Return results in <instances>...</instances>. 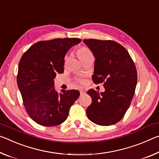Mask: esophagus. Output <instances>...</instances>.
Returning a JSON list of instances; mask_svg holds the SVG:
<instances>
[{
  "label": "esophagus",
  "mask_w": 159,
  "mask_h": 159,
  "mask_svg": "<svg viewBox=\"0 0 159 159\" xmlns=\"http://www.w3.org/2000/svg\"><path fill=\"white\" fill-rule=\"evenodd\" d=\"M84 93H85V91L84 89L80 90V94L82 95V94H84Z\"/></svg>",
  "instance_id": "34e87169"
}]
</instances>
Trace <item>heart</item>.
<instances>
[{
	"mask_svg": "<svg viewBox=\"0 0 159 159\" xmlns=\"http://www.w3.org/2000/svg\"><path fill=\"white\" fill-rule=\"evenodd\" d=\"M78 58H80V61L82 62L84 61L85 60L90 58H93L92 52L91 51L89 48L84 46L80 48L77 51Z\"/></svg>",
	"mask_w": 159,
	"mask_h": 159,
	"instance_id": "obj_1",
	"label": "heart"
}]
</instances>
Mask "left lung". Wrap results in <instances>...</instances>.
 I'll return each mask as SVG.
<instances>
[{"instance_id":"left-lung-1","label":"left lung","mask_w":159,"mask_h":159,"mask_svg":"<svg viewBox=\"0 0 159 159\" xmlns=\"http://www.w3.org/2000/svg\"><path fill=\"white\" fill-rule=\"evenodd\" d=\"M95 58L92 80L104 82L105 92L91 89L87 93L92 103L87 116L93 123L102 126L116 124L123 118L134 97L137 82L135 65L125 48L111 40L83 41Z\"/></svg>"}]
</instances>
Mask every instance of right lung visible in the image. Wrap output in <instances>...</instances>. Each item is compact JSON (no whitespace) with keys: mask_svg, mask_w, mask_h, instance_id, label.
Instances as JSON below:
<instances>
[{"mask_svg":"<svg viewBox=\"0 0 159 159\" xmlns=\"http://www.w3.org/2000/svg\"><path fill=\"white\" fill-rule=\"evenodd\" d=\"M80 39H55L39 41L21 58L17 77L26 111L36 123L51 127L67 119L69 111L80 96L79 91L57 92L54 78L64 71L65 56Z\"/></svg>","mask_w":159,"mask_h":159,"instance_id":"obj_1","label":"right lung"}]
</instances>
